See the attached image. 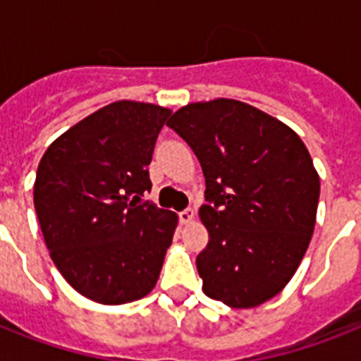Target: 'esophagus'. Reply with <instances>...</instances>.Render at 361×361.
<instances>
[{"label": "esophagus", "mask_w": 361, "mask_h": 361, "mask_svg": "<svg viewBox=\"0 0 361 361\" xmlns=\"http://www.w3.org/2000/svg\"><path fill=\"white\" fill-rule=\"evenodd\" d=\"M180 223H183V225H189L192 219H195V212H192L191 208L183 209V212H180Z\"/></svg>", "instance_id": "34e87169"}]
</instances>
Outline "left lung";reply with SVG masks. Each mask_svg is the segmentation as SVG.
<instances>
[{
  "label": "left lung",
  "mask_w": 361,
  "mask_h": 361,
  "mask_svg": "<svg viewBox=\"0 0 361 361\" xmlns=\"http://www.w3.org/2000/svg\"><path fill=\"white\" fill-rule=\"evenodd\" d=\"M166 125L206 178L198 215L209 241L197 257L204 294L234 309L268 302L313 236L320 180L307 147L288 125L234 99L181 106Z\"/></svg>",
  "instance_id": "1"
}]
</instances>
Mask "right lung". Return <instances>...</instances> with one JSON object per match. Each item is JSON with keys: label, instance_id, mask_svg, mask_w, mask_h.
Returning a JSON list of instances; mask_svg holds the SVG:
<instances>
[{"label": "right lung", "instance_id": "add662e5", "mask_svg": "<svg viewBox=\"0 0 361 361\" xmlns=\"http://www.w3.org/2000/svg\"><path fill=\"white\" fill-rule=\"evenodd\" d=\"M169 109L116 101L48 146L33 202L56 268L76 292L104 305L147 296L178 215L142 200Z\"/></svg>", "mask_w": 361, "mask_h": 361}]
</instances>
